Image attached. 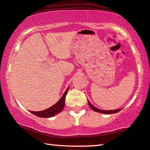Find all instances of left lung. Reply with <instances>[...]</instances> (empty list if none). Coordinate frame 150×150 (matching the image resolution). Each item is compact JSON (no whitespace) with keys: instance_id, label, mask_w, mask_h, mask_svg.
<instances>
[{"instance_id":"1","label":"left lung","mask_w":150,"mask_h":150,"mask_svg":"<svg viewBox=\"0 0 150 150\" xmlns=\"http://www.w3.org/2000/svg\"><path fill=\"white\" fill-rule=\"evenodd\" d=\"M88 105L89 107L91 108L94 111L96 112H100V113H104V114H112V113H116V112L120 111V110L122 109H116V110H101V109H97V108H96L95 107H94V106L91 104V103L89 102L88 100Z\"/></svg>"}]
</instances>
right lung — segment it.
I'll return each mask as SVG.
<instances>
[{"label":"right lung","mask_w":150,"mask_h":150,"mask_svg":"<svg viewBox=\"0 0 150 150\" xmlns=\"http://www.w3.org/2000/svg\"><path fill=\"white\" fill-rule=\"evenodd\" d=\"M68 90L69 87L66 89L65 93H64L63 96H62V98L59 99L58 102L56 103L54 105H53L52 107L48 108V109L45 110H41V111H31V110H30V112H31V113H33V115H36L37 117H43V118L51 117L57 114H58L59 112H60L62 110H63L64 105H65V98Z\"/></svg>","instance_id":"add662e5"}]
</instances>
